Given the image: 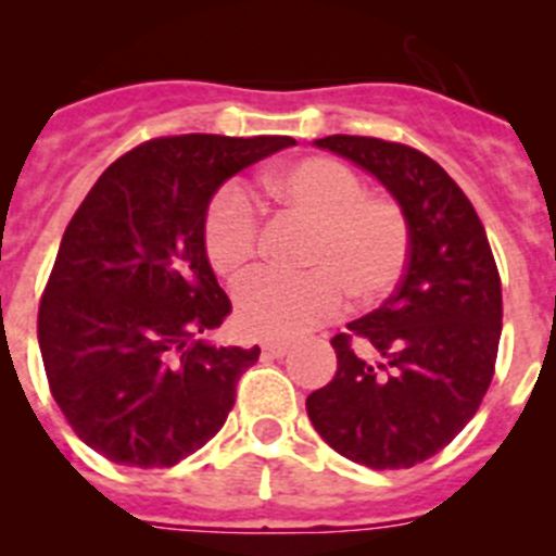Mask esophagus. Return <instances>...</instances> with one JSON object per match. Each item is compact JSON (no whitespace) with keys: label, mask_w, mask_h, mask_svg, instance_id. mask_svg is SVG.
<instances>
[{"label":"esophagus","mask_w":556,"mask_h":556,"mask_svg":"<svg viewBox=\"0 0 556 556\" xmlns=\"http://www.w3.org/2000/svg\"><path fill=\"white\" fill-rule=\"evenodd\" d=\"M262 351L267 353V356H283V353L289 351V342H283V339H267L262 345Z\"/></svg>","instance_id":"esophagus-1"}]
</instances>
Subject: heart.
<instances>
[{"instance_id": "obj_1", "label": "heart", "mask_w": 556, "mask_h": 556, "mask_svg": "<svg viewBox=\"0 0 556 556\" xmlns=\"http://www.w3.org/2000/svg\"><path fill=\"white\" fill-rule=\"evenodd\" d=\"M264 208L312 219L303 273H262L236 294L239 323L262 339L298 337L337 317L345 294L370 306L392 292L409 262V219L390 198L367 194L358 172L326 155L269 172ZM262 244V214L242 186H223L203 217V250L225 281H242Z\"/></svg>"}]
</instances>
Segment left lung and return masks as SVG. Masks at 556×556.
<instances>
[{"instance_id": "left-lung-1", "label": "left lung", "mask_w": 556, "mask_h": 556, "mask_svg": "<svg viewBox=\"0 0 556 556\" xmlns=\"http://www.w3.org/2000/svg\"><path fill=\"white\" fill-rule=\"evenodd\" d=\"M376 175L409 219V262L376 312L331 339L337 372L306 397L317 434L372 470L440 454L495 372L501 278L473 203L426 152L372 136L314 141Z\"/></svg>"}]
</instances>
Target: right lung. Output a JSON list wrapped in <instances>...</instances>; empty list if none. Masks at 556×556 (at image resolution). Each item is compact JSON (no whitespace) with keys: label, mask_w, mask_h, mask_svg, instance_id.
<instances>
[{"label":"right lung","mask_w":556,"mask_h":556,"mask_svg":"<svg viewBox=\"0 0 556 556\" xmlns=\"http://www.w3.org/2000/svg\"><path fill=\"white\" fill-rule=\"evenodd\" d=\"M289 136H161L113 161L66 225L38 306L49 390L88 448L172 468L223 429L258 345L200 333L230 314L203 250L214 191Z\"/></svg>","instance_id":"add662e5"}]
</instances>
